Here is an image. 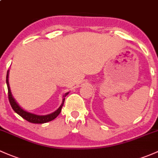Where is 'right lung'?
Here are the masks:
<instances>
[{
    "mask_svg": "<svg viewBox=\"0 0 158 158\" xmlns=\"http://www.w3.org/2000/svg\"><path fill=\"white\" fill-rule=\"evenodd\" d=\"M9 71L7 70L6 73V85H7L8 89V98H9V101L11 107L13 110L17 114H19L20 117H22L23 119H25L26 120L29 121V122L32 123H45L49 122V121L53 120L57 117L58 115L60 113L61 109H62L63 106H64V101H65V97L69 94V92H66L63 95V101L61 103L60 106L59 107V108L56 110L54 112L51 113V114H47V115H39V114H33V113L28 112V111L25 110L23 107H21L19 106V104L16 102V99L13 98L12 93H11L10 88V84H9Z\"/></svg>",
    "mask_w": 158,
    "mask_h": 158,
    "instance_id": "add662e5",
    "label": "right lung"
}]
</instances>
